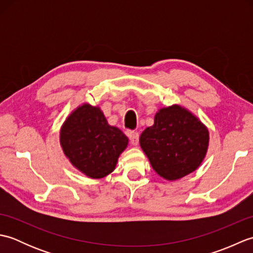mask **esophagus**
Returning <instances> with one entry per match:
<instances>
[{
	"label": "esophagus",
	"instance_id": "34e87169",
	"mask_svg": "<svg viewBox=\"0 0 253 253\" xmlns=\"http://www.w3.org/2000/svg\"><path fill=\"white\" fill-rule=\"evenodd\" d=\"M128 137H129V140H130L132 146H137V144L139 143V133L138 132L130 131Z\"/></svg>",
	"mask_w": 253,
	"mask_h": 253
}]
</instances>
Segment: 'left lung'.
Returning <instances> with one entry per match:
<instances>
[{
	"label": "left lung",
	"mask_w": 253,
	"mask_h": 253,
	"mask_svg": "<svg viewBox=\"0 0 253 253\" xmlns=\"http://www.w3.org/2000/svg\"><path fill=\"white\" fill-rule=\"evenodd\" d=\"M139 142L153 169L165 179L176 180L202 163L209 130L191 112L175 104L159 110L153 126L143 130Z\"/></svg>",
	"instance_id": "8db88e82"
}]
</instances>
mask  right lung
Instances as JSON below:
<instances>
[{
	"instance_id": "obj_1",
	"label": "right lung",
	"mask_w": 253,
	"mask_h": 253,
	"mask_svg": "<svg viewBox=\"0 0 253 253\" xmlns=\"http://www.w3.org/2000/svg\"><path fill=\"white\" fill-rule=\"evenodd\" d=\"M64 154L85 176L99 179L115 169L118 157L127 148L128 138L110 126L98 106H78L60 131Z\"/></svg>"
}]
</instances>
